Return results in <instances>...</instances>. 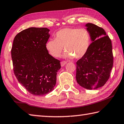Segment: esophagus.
I'll use <instances>...</instances> for the list:
<instances>
[{"instance_id":"esophagus-1","label":"esophagus","mask_w":124,"mask_h":124,"mask_svg":"<svg viewBox=\"0 0 124 124\" xmlns=\"http://www.w3.org/2000/svg\"><path fill=\"white\" fill-rule=\"evenodd\" d=\"M66 63H67V62H66V61H62V62H61V67H63Z\"/></svg>"}]
</instances>
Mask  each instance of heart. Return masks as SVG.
I'll return each instance as SVG.
<instances>
[{"instance_id":"1","label":"heart","mask_w":124,"mask_h":124,"mask_svg":"<svg viewBox=\"0 0 124 124\" xmlns=\"http://www.w3.org/2000/svg\"><path fill=\"white\" fill-rule=\"evenodd\" d=\"M90 44L91 36L87 29L64 28L55 33L54 40L47 41L46 48L51 56L58 57L64 47V58L78 59L86 54Z\"/></svg>"}]
</instances>
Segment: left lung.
<instances>
[{
	"label": "left lung",
	"mask_w": 124,
	"mask_h": 124,
	"mask_svg": "<svg viewBox=\"0 0 124 124\" xmlns=\"http://www.w3.org/2000/svg\"><path fill=\"white\" fill-rule=\"evenodd\" d=\"M85 26L92 43L86 54L76 62V79L85 89H97L106 83L113 67L112 42L102 28L92 23Z\"/></svg>",
	"instance_id": "left-lung-1"
}]
</instances>
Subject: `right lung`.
Wrapping results in <instances>:
<instances>
[{"label":"right lung","mask_w":124,"mask_h":124,"mask_svg":"<svg viewBox=\"0 0 124 124\" xmlns=\"http://www.w3.org/2000/svg\"><path fill=\"white\" fill-rule=\"evenodd\" d=\"M46 28H29L16 36L11 49L13 71L18 82L30 94L42 96L53 91L60 61L49 54L46 44Z\"/></svg>","instance_id":"1"}]
</instances>
